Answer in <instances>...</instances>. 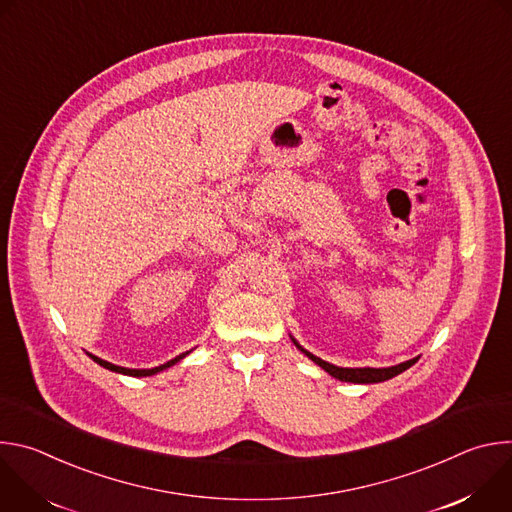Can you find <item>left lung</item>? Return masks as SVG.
I'll return each instance as SVG.
<instances>
[{"label": "left lung", "instance_id": "left-lung-1", "mask_svg": "<svg viewBox=\"0 0 512 512\" xmlns=\"http://www.w3.org/2000/svg\"><path fill=\"white\" fill-rule=\"evenodd\" d=\"M294 340V338H291ZM294 344L308 356L312 358L318 367H322L328 375H332L334 379L338 381H344V383H360V385H369V383H383V381H389L397 375H401L403 371H407L409 367H413V364L417 362V358H411V360H405L401 364H395V367H387V369H371V367H364V369H342V367H336V364H330L318 356H314L312 352H308L306 348H302L296 340Z\"/></svg>", "mask_w": 512, "mask_h": 512}]
</instances>
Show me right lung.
<instances>
[{
    "instance_id": "right-lung-1",
    "label": "right lung",
    "mask_w": 512,
    "mask_h": 512,
    "mask_svg": "<svg viewBox=\"0 0 512 512\" xmlns=\"http://www.w3.org/2000/svg\"><path fill=\"white\" fill-rule=\"evenodd\" d=\"M192 350H186V352H182V354H178L176 358H172V360H168V362H164V364H160V367H154V369H125V367H117V364H111V362H107V360H103V358H99V356H93V354H89L97 364H101L103 369H109V371H113V373H119V375H129V377H152V375H156V373H160V371H166V369H170L172 364H176V362H180L186 354H190Z\"/></svg>"
}]
</instances>
